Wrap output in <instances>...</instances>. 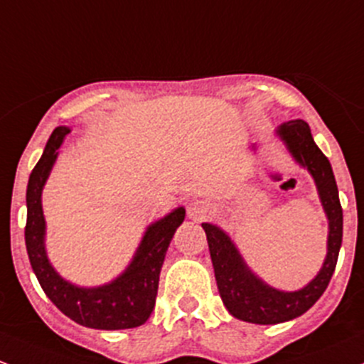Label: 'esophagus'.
Returning <instances> with one entry per match:
<instances>
[{
    "label": "esophagus",
    "instance_id": "esophagus-1",
    "mask_svg": "<svg viewBox=\"0 0 364 364\" xmlns=\"http://www.w3.org/2000/svg\"><path fill=\"white\" fill-rule=\"evenodd\" d=\"M214 213L213 205L205 200H195L188 205V216L192 218L193 221H204L208 218H211Z\"/></svg>",
    "mask_w": 364,
    "mask_h": 364
}]
</instances>
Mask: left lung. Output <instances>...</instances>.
<instances>
[{
  "label": "left lung",
  "mask_w": 364,
  "mask_h": 364,
  "mask_svg": "<svg viewBox=\"0 0 364 364\" xmlns=\"http://www.w3.org/2000/svg\"><path fill=\"white\" fill-rule=\"evenodd\" d=\"M293 159L312 174L321 204L328 218V252L319 274L298 291H279L251 272L235 244L220 227L202 223L211 252L218 291L233 317L255 324H277L301 316L326 291L335 272L342 246L343 216L338 188L330 160L314 143L311 127L304 120H291L277 129Z\"/></svg>",
  "instance_id": "8db88e82"
}]
</instances>
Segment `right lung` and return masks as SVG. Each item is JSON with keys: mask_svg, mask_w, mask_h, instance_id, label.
Returning <instances> with one entry per match:
<instances>
[{"mask_svg": "<svg viewBox=\"0 0 364 364\" xmlns=\"http://www.w3.org/2000/svg\"><path fill=\"white\" fill-rule=\"evenodd\" d=\"M70 127H57L52 132L40 162L29 176L26 202V247L33 272L41 289L64 316L75 323L95 330H127L148 321L155 307L159 277L164 258L176 228L185 220V208H178L155 221L144 232L143 240L125 272L109 284L97 288H80L64 281L50 265L45 251V216L41 192L47 183L59 148Z\"/></svg>", "mask_w": 364, "mask_h": 364, "instance_id": "1", "label": "right lung"}]
</instances>
